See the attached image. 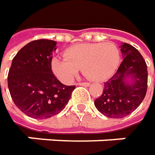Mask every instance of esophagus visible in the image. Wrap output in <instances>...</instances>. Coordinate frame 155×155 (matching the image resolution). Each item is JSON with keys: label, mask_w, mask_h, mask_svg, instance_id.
Listing matches in <instances>:
<instances>
[{"label": "esophagus", "mask_w": 155, "mask_h": 155, "mask_svg": "<svg viewBox=\"0 0 155 155\" xmlns=\"http://www.w3.org/2000/svg\"><path fill=\"white\" fill-rule=\"evenodd\" d=\"M78 85H80V86H83V87H89V86H90V83L81 82V83H79Z\"/></svg>", "instance_id": "1"}]
</instances>
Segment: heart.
Instances as JSON below:
<instances>
[{"mask_svg":"<svg viewBox=\"0 0 155 155\" xmlns=\"http://www.w3.org/2000/svg\"><path fill=\"white\" fill-rule=\"evenodd\" d=\"M66 58L54 57L51 68L61 81L69 83L81 68L83 74L94 81L109 78L118 66L120 51L113 43L81 44L64 52Z\"/></svg>","mask_w":155,"mask_h":155,"instance_id":"heart-1","label":"heart"}]
</instances>
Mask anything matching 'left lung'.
<instances>
[{
    "label": "left lung",
    "mask_w": 155,
    "mask_h": 155,
    "mask_svg": "<svg viewBox=\"0 0 155 155\" xmlns=\"http://www.w3.org/2000/svg\"><path fill=\"white\" fill-rule=\"evenodd\" d=\"M120 48L124 60L114 75L104 82L101 96L94 100L99 112L111 118H122L134 111L145 98L147 88V64L141 53L126 43Z\"/></svg>",
    "instance_id": "1"
}]
</instances>
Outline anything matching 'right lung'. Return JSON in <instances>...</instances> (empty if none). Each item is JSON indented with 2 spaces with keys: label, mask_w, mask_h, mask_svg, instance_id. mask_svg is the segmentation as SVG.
<instances>
[{
  "label": "right lung",
  "mask_w": 155,
  "mask_h": 155,
  "mask_svg": "<svg viewBox=\"0 0 155 155\" xmlns=\"http://www.w3.org/2000/svg\"><path fill=\"white\" fill-rule=\"evenodd\" d=\"M56 42L31 41L14 56L8 76L12 99L22 112L36 119H45L65 108L75 86L61 83L51 69Z\"/></svg>",
  "instance_id": "right-lung-1"
}]
</instances>
